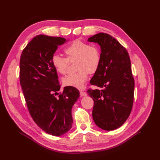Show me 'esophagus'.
<instances>
[{
	"instance_id": "obj_1",
	"label": "esophagus",
	"mask_w": 160,
	"mask_h": 160,
	"mask_svg": "<svg viewBox=\"0 0 160 160\" xmlns=\"http://www.w3.org/2000/svg\"><path fill=\"white\" fill-rule=\"evenodd\" d=\"M80 95L81 96H86L87 95V93L84 91H80Z\"/></svg>"
}]
</instances>
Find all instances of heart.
<instances>
[{"label": "heart", "mask_w": 160, "mask_h": 160, "mask_svg": "<svg viewBox=\"0 0 160 160\" xmlns=\"http://www.w3.org/2000/svg\"><path fill=\"white\" fill-rule=\"evenodd\" d=\"M66 58L57 54L52 55L51 64L60 74L67 73L70 64L75 62L78 71L66 76L63 79V85L82 89L87 81L89 74H94L100 68L102 56L100 49L96 45L79 39L73 41L65 48Z\"/></svg>", "instance_id": "b5f03b06"}]
</instances>
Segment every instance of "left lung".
Wrapping results in <instances>:
<instances>
[{"label": "left lung", "instance_id": "8db88e82", "mask_svg": "<svg viewBox=\"0 0 160 160\" xmlns=\"http://www.w3.org/2000/svg\"><path fill=\"white\" fill-rule=\"evenodd\" d=\"M88 41L98 43L102 51L100 68L90 82L101 89L87 90L94 100L92 117L99 128L115 130L125 122L133 107L135 82L130 56L123 45L108 34H95Z\"/></svg>", "mask_w": 160, "mask_h": 160}]
</instances>
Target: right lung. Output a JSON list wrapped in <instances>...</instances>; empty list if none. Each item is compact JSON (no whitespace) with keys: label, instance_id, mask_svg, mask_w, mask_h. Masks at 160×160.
<instances>
[{"label":"right lung","instance_id":"obj_1","mask_svg":"<svg viewBox=\"0 0 160 160\" xmlns=\"http://www.w3.org/2000/svg\"><path fill=\"white\" fill-rule=\"evenodd\" d=\"M66 41L38 35L22 50L19 63L20 84L30 115L44 132L55 136L71 129L72 109L79 97V91L72 87L59 92L57 72L51 62L58 46Z\"/></svg>","mask_w":160,"mask_h":160}]
</instances>
